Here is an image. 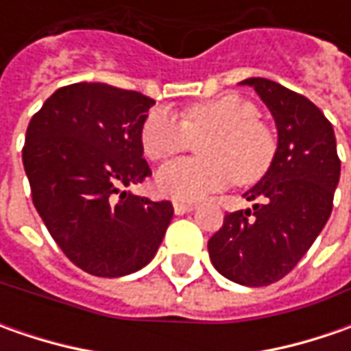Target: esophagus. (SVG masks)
Returning <instances> with one entry per match:
<instances>
[{
	"label": "esophagus",
	"mask_w": 351,
	"mask_h": 351,
	"mask_svg": "<svg viewBox=\"0 0 351 351\" xmlns=\"http://www.w3.org/2000/svg\"><path fill=\"white\" fill-rule=\"evenodd\" d=\"M173 210H176V215H185V213L193 210V205L185 203V201H173Z\"/></svg>",
	"instance_id": "1"
}]
</instances>
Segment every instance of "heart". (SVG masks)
<instances>
[{
	"label": "heart",
	"instance_id": "1",
	"mask_svg": "<svg viewBox=\"0 0 351 351\" xmlns=\"http://www.w3.org/2000/svg\"><path fill=\"white\" fill-rule=\"evenodd\" d=\"M199 144L203 158L168 162L156 173V187L176 201H197L230 183L258 182L276 158V132L258 119V107L238 95L199 101L178 121L158 107L144 119L141 142L150 160H164Z\"/></svg>",
	"mask_w": 351,
	"mask_h": 351
}]
</instances>
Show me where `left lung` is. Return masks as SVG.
Here are the masks:
<instances>
[{
  "label": "left lung",
  "instance_id": "left-lung-1",
  "mask_svg": "<svg viewBox=\"0 0 351 351\" xmlns=\"http://www.w3.org/2000/svg\"><path fill=\"white\" fill-rule=\"evenodd\" d=\"M240 84L256 89L276 119L277 152L244 193L263 203L228 213L210 236L209 256L226 279L263 287L289 274L330 219L340 158L330 121L315 103L265 77Z\"/></svg>",
  "mask_w": 351,
  "mask_h": 351
}]
</instances>
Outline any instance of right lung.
<instances>
[{"label": "right lung", "mask_w": 351, "mask_h": 351, "mask_svg": "<svg viewBox=\"0 0 351 351\" xmlns=\"http://www.w3.org/2000/svg\"><path fill=\"white\" fill-rule=\"evenodd\" d=\"M152 97L107 84L56 89L27 127L23 166L34 209L66 258L97 277L138 271L156 256L173 207L121 191L152 171L141 128Z\"/></svg>", "instance_id": "1"}]
</instances>
